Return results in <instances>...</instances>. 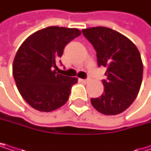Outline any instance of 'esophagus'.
<instances>
[{
    "label": "esophagus",
    "mask_w": 151,
    "mask_h": 151,
    "mask_svg": "<svg viewBox=\"0 0 151 151\" xmlns=\"http://www.w3.org/2000/svg\"><path fill=\"white\" fill-rule=\"evenodd\" d=\"M91 81V78L90 77H88V78H86V79H81V82H83V83H89Z\"/></svg>",
    "instance_id": "1"
}]
</instances>
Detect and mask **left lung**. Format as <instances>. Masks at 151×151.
I'll return each mask as SVG.
<instances>
[{
	"label": "left lung",
	"instance_id": "obj_1",
	"mask_svg": "<svg viewBox=\"0 0 151 151\" xmlns=\"http://www.w3.org/2000/svg\"><path fill=\"white\" fill-rule=\"evenodd\" d=\"M82 32L97 52L99 67L106 68L104 93L91 99L92 106L106 115L124 112L134 101L142 84L143 65L137 47L130 39L107 27Z\"/></svg>",
	"mask_w": 151,
	"mask_h": 151
}]
</instances>
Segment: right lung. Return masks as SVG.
<instances>
[{
  "label": "right lung",
  "instance_id": "obj_1",
  "mask_svg": "<svg viewBox=\"0 0 151 151\" xmlns=\"http://www.w3.org/2000/svg\"><path fill=\"white\" fill-rule=\"evenodd\" d=\"M80 35L76 28L50 26L32 34L19 47L13 76L21 96L32 108L52 112L68 100L77 78L57 74L53 68L65 46Z\"/></svg>",
  "mask_w": 151,
  "mask_h": 151
}]
</instances>
